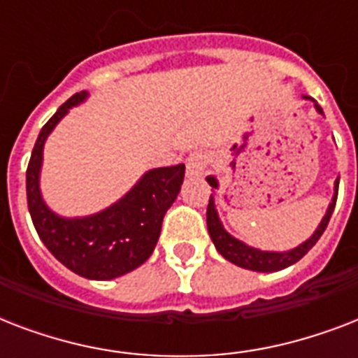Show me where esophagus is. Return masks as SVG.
<instances>
[{"label": "esophagus", "mask_w": 358, "mask_h": 358, "mask_svg": "<svg viewBox=\"0 0 358 358\" xmlns=\"http://www.w3.org/2000/svg\"><path fill=\"white\" fill-rule=\"evenodd\" d=\"M206 163H208V156L204 152H193L189 154V157L185 159V174L191 176V178H199L204 174L206 171Z\"/></svg>", "instance_id": "1"}]
</instances>
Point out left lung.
I'll list each match as a JSON object with an SVG mask.
<instances>
[{
    "label": "left lung",
    "instance_id": "left-lung-1",
    "mask_svg": "<svg viewBox=\"0 0 358 358\" xmlns=\"http://www.w3.org/2000/svg\"><path fill=\"white\" fill-rule=\"evenodd\" d=\"M305 100H310L314 103V108L320 115H323V109L317 106V102L310 96H303ZM208 184L212 185V189H219V182L215 176H206ZM336 196H338V180L334 182V195L331 199V204H329L327 212L323 215V219L317 224V229L314 230V234L310 238L303 241L301 245L294 247L289 250H262L256 249V247H250L241 239L234 238L232 234H229L224 230L221 219H219L217 208H215V196L210 195V202H208L206 210V223H208V232H210V238H212L215 249L223 258H227L229 262L236 264V266L243 267V269H250V271L258 273H273L280 271L284 267L294 266L295 262H299L303 256L308 252V250L316 245V241L322 238V234L325 232L329 224V219L333 215L334 206H336Z\"/></svg>",
    "mask_w": 358,
    "mask_h": 358
}]
</instances>
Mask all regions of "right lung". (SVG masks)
I'll use <instances>...</instances> for the list:
<instances>
[{
  "label": "right lung",
  "mask_w": 358,
  "mask_h": 358,
  "mask_svg": "<svg viewBox=\"0 0 358 358\" xmlns=\"http://www.w3.org/2000/svg\"><path fill=\"white\" fill-rule=\"evenodd\" d=\"M87 96L89 92L83 91L69 98L41 129L25 174L27 208L38 238L64 267L91 280H111L150 258L163 217L180 193L185 165L146 171L126 195L92 215L63 217L53 212L41 191L44 145L70 109Z\"/></svg>",
  "instance_id": "add662e5"
}]
</instances>
